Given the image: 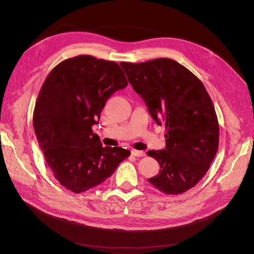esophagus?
Masks as SVG:
<instances>
[{"label": "esophagus", "mask_w": 254, "mask_h": 254, "mask_svg": "<svg viewBox=\"0 0 254 254\" xmlns=\"http://www.w3.org/2000/svg\"><path fill=\"white\" fill-rule=\"evenodd\" d=\"M131 154H133L134 157H144L145 156V152L142 151V150L133 149V150H131Z\"/></svg>", "instance_id": "1"}]
</instances>
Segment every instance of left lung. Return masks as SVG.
Returning <instances> with one entry per match:
<instances>
[{"label": "left lung", "mask_w": 254, "mask_h": 254, "mask_svg": "<svg viewBox=\"0 0 254 254\" xmlns=\"http://www.w3.org/2000/svg\"><path fill=\"white\" fill-rule=\"evenodd\" d=\"M133 89L154 121L166 127V148L148 150L160 172L148 182L167 195L195 187L213 162L219 144L214 105L201 81L172 59L121 62Z\"/></svg>", "instance_id": "left-lung-1"}]
</instances>
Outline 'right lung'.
<instances>
[{
    "mask_svg": "<svg viewBox=\"0 0 254 254\" xmlns=\"http://www.w3.org/2000/svg\"><path fill=\"white\" fill-rule=\"evenodd\" d=\"M127 86L116 62L89 55L62 61L42 84L33 127L48 166L66 189L81 193L102 184L130 154L103 147L92 131L108 98Z\"/></svg>",
    "mask_w": 254,
    "mask_h": 254,
    "instance_id": "add662e5",
    "label": "right lung"
}]
</instances>
